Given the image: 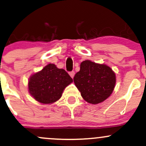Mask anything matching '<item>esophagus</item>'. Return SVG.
<instances>
[{
    "mask_svg": "<svg viewBox=\"0 0 146 146\" xmlns=\"http://www.w3.org/2000/svg\"><path fill=\"white\" fill-rule=\"evenodd\" d=\"M69 75H70V76H71L72 78H73V77H74V75H75V72L74 71L69 72Z\"/></svg>",
    "mask_w": 146,
    "mask_h": 146,
    "instance_id": "obj_1",
    "label": "esophagus"
}]
</instances>
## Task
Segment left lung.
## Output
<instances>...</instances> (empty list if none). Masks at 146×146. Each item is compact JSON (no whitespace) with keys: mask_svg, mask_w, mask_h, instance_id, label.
I'll use <instances>...</instances> for the list:
<instances>
[{"mask_svg":"<svg viewBox=\"0 0 146 146\" xmlns=\"http://www.w3.org/2000/svg\"><path fill=\"white\" fill-rule=\"evenodd\" d=\"M73 81L84 100L96 104L104 102L111 95L116 77L107 65L85 60L80 64V71L75 75Z\"/></svg>","mask_w":146,"mask_h":146,"instance_id":"1","label":"left lung"}]
</instances>
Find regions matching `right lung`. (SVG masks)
<instances>
[{"mask_svg": "<svg viewBox=\"0 0 146 146\" xmlns=\"http://www.w3.org/2000/svg\"><path fill=\"white\" fill-rule=\"evenodd\" d=\"M71 82L73 79L64 69L48 64L30 78L29 91L38 102L51 104L61 98L64 89Z\"/></svg>", "mask_w": 146, "mask_h": 146, "instance_id": "right-lung-1", "label": "right lung"}]
</instances>
